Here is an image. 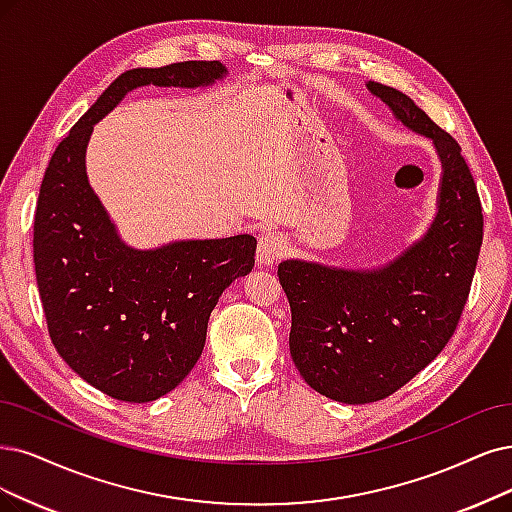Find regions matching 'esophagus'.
<instances>
[{"label": "esophagus", "instance_id": "obj_1", "mask_svg": "<svg viewBox=\"0 0 512 512\" xmlns=\"http://www.w3.org/2000/svg\"><path fill=\"white\" fill-rule=\"evenodd\" d=\"M285 244L287 242H285V238H282V234H278L274 230L263 232L257 242V266L268 268V266H272V263H276L287 249Z\"/></svg>", "mask_w": 512, "mask_h": 512}]
</instances>
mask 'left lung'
Returning a JSON list of instances; mask_svg holds the SVG:
<instances>
[{"label":"left lung","instance_id":"1","mask_svg":"<svg viewBox=\"0 0 512 512\" xmlns=\"http://www.w3.org/2000/svg\"><path fill=\"white\" fill-rule=\"evenodd\" d=\"M367 88L432 141L443 173L426 234L384 266H278L291 304L293 363L310 388L346 405L386 399L439 356L458 327L483 242L481 200L458 141L401 90Z\"/></svg>","mask_w":512,"mask_h":512}]
</instances>
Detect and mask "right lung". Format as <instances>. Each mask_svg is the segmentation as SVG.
I'll return each mask as SVG.
<instances>
[{
  "instance_id": "1",
  "label": "right lung",
  "mask_w": 512,
  "mask_h": 512,
  "mask_svg": "<svg viewBox=\"0 0 512 512\" xmlns=\"http://www.w3.org/2000/svg\"><path fill=\"white\" fill-rule=\"evenodd\" d=\"M219 61L130 69L54 149L33 223V261L48 333L84 382L126 403L177 388L206 342L221 293L255 266L251 234L128 246L88 183L92 128L130 90L200 88L225 78Z\"/></svg>"
}]
</instances>
